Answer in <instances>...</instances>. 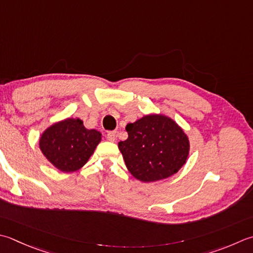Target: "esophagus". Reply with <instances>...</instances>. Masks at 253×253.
Masks as SVG:
<instances>
[{
  "label": "esophagus",
  "instance_id": "obj_1",
  "mask_svg": "<svg viewBox=\"0 0 253 253\" xmlns=\"http://www.w3.org/2000/svg\"><path fill=\"white\" fill-rule=\"evenodd\" d=\"M106 138L110 141H115V139H116V131L115 130H114V131H108L107 135H106Z\"/></svg>",
  "mask_w": 253,
  "mask_h": 253
}]
</instances>
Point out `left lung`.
<instances>
[{
    "label": "left lung",
    "instance_id": "8db88e82",
    "mask_svg": "<svg viewBox=\"0 0 253 253\" xmlns=\"http://www.w3.org/2000/svg\"><path fill=\"white\" fill-rule=\"evenodd\" d=\"M128 138L118 143L127 169L137 180L155 182L179 171L190 142L182 128L163 115H147L126 126Z\"/></svg>",
    "mask_w": 253,
    "mask_h": 253
}]
</instances>
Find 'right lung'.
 <instances>
[{"mask_svg":"<svg viewBox=\"0 0 253 253\" xmlns=\"http://www.w3.org/2000/svg\"><path fill=\"white\" fill-rule=\"evenodd\" d=\"M101 136L95 129H86L79 118H67L43 131L39 147L57 169L73 172L87 162L101 141Z\"/></svg>","mask_w":253,"mask_h":253,"instance_id":"obj_1","label":"right lung"}]
</instances>
